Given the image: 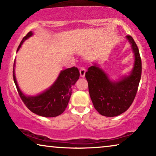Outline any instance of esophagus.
<instances>
[{
	"label": "esophagus",
	"mask_w": 156,
	"mask_h": 156,
	"mask_svg": "<svg viewBox=\"0 0 156 156\" xmlns=\"http://www.w3.org/2000/svg\"><path fill=\"white\" fill-rule=\"evenodd\" d=\"M85 74H86V69H85V68L81 67L80 68V77H85Z\"/></svg>",
	"instance_id": "34e87169"
}]
</instances>
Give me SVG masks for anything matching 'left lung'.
Wrapping results in <instances>:
<instances>
[{
  "mask_svg": "<svg viewBox=\"0 0 156 156\" xmlns=\"http://www.w3.org/2000/svg\"><path fill=\"white\" fill-rule=\"evenodd\" d=\"M135 55L134 67L128 76L118 81H111L96 64L88 68L86 78L95 110L107 117L119 115L129 108L138 91L142 73V63L138 48L133 38L127 36Z\"/></svg>",
  "mask_w": 156,
  "mask_h": 156,
  "instance_id": "8db88e82",
  "label": "left lung"
}]
</instances>
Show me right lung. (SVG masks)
I'll use <instances>...</instances> for the list:
<instances>
[{
	"label": "right lung",
	"instance_id": "right-lung-1",
	"mask_svg": "<svg viewBox=\"0 0 156 156\" xmlns=\"http://www.w3.org/2000/svg\"><path fill=\"white\" fill-rule=\"evenodd\" d=\"M33 33L30 31L23 38L18 46L20 49L23 43L30 37ZM15 67V61H14ZM13 67V80L20 98L26 107L33 113L43 117H56L65 111L71 96L72 86L76 84L80 76L76 67H72L62 70L57 80L50 88L36 96H26L20 90L16 81Z\"/></svg>",
	"mask_w": 156,
	"mask_h": 156
}]
</instances>
